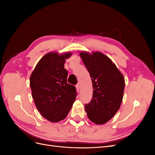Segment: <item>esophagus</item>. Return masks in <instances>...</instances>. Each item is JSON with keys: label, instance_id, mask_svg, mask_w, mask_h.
<instances>
[{"label": "esophagus", "instance_id": "esophagus-1", "mask_svg": "<svg viewBox=\"0 0 155 155\" xmlns=\"http://www.w3.org/2000/svg\"><path fill=\"white\" fill-rule=\"evenodd\" d=\"M76 87L77 91H79V89H80V85H79V83H78V84H77L76 86Z\"/></svg>", "mask_w": 155, "mask_h": 155}]
</instances>
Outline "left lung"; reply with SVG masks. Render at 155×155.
I'll list each match as a JSON object with an SVG mask.
<instances>
[{"label":"left lung","instance_id":"1","mask_svg":"<svg viewBox=\"0 0 155 155\" xmlns=\"http://www.w3.org/2000/svg\"><path fill=\"white\" fill-rule=\"evenodd\" d=\"M92 79L93 95L85 104L88 118L96 124L109 121L120 109L122 102L125 79L114 63L100 51L79 54Z\"/></svg>","mask_w":155,"mask_h":155}]
</instances>
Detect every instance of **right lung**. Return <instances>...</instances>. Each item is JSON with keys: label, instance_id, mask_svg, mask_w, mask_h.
<instances>
[{"label": "right lung", "instance_id": "right-lung-1", "mask_svg": "<svg viewBox=\"0 0 155 155\" xmlns=\"http://www.w3.org/2000/svg\"><path fill=\"white\" fill-rule=\"evenodd\" d=\"M71 55L48 53L31 74L30 84L35 106L51 122L66 118L77 96L76 87L67 83L68 72L64 68L65 59Z\"/></svg>", "mask_w": 155, "mask_h": 155}]
</instances>
